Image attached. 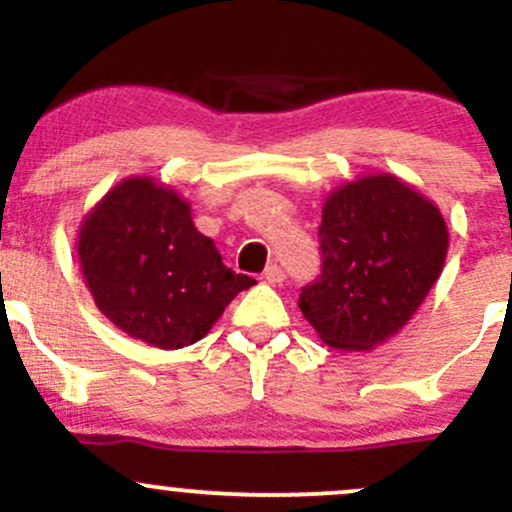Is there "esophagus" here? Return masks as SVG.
I'll return each mask as SVG.
<instances>
[{
    "mask_svg": "<svg viewBox=\"0 0 512 512\" xmlns=\"http://www.w3.org/2000/svg\"><path fill=\"white\" fill-rule=\"evenodd\" d=\"M262 279L267 281V284H281V281L286 279V274H284V269L279 267V264H269V267L264 269Z\"/></svg>",
    "mask_w": 512,
    "mask_h": 512,
    "instance_id": "obj_1",
    "label": "esophagus"
}]
</instances>
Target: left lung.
<instances>
[{
  "label": "left lung",
  "mask_w": 512,
  "mask_h": 512,
  "mask_svg": "<svg viewBox=\"0 0 512 512\" xmlns=\"http://www.w3.org/2000/svg\"><path fill=\"white\" fill-rule=\"evenodd\" d=\"M322 274L298 308L325 344L370 351L402 330L443 272L448 226L395 175L337 187L322 207Z\"/></svg>",
  "instance_id": "obj_1"
}]
</instances>
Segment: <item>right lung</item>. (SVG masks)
<instances>
[{"instance_id": "add662e5", "label": "right lung", "mask_w": 512, "mask_h": 512, "mask_svg": "<svg viewBox=\"0 0 512 512\" xmlns=\"http://www.w3.org/2000/svg\"><path fill=\"white\" fill-rule=\"evenodd\" d=\"M79 262L98 310L158 349L195 344L255 279L221 262L190 204L151 178H127L79 228Z\"/></svg>"}]
</instances>
